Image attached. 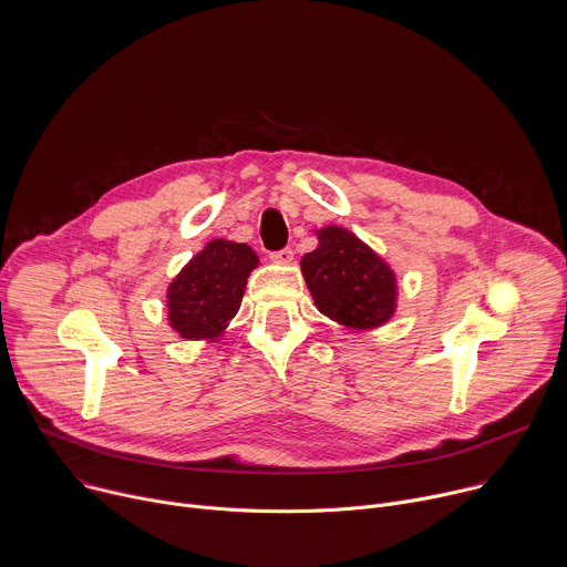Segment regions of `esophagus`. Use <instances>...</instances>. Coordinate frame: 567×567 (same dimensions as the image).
<instances>
[{"label":"esophagus","instance_id":"esophagus-1","mask_svg":"<svg viewBox=\"0 0 567 567\" xmlns=\"http://www.w3.org/2000/svg\"><path fill=\"white\" fill-rule=\"evenodd\" d=\"M269 258H271V262H276V265H291V262H293V251H291L289 247H285V249H280V251H274Z\"/></svg>","mask_w":567,"mask_h":567}]
</instances>
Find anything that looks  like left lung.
Instances as JSON below:
<instances>
[{"instance_id":"8db88e82","label":"left lung","mask_w":567,"mask_h":567,"mask_svg":"<svg viewBox=\"0 0 567 567\" xmlns=\"http://www.w3.org/2000/svg\"><path fill=\"white\" fill-rule=\"evenodd\" d=\"M316 237L318 247L302 256L300 271L318 311L354 332L385 326L399 296L390 265L343 226H322Z\"/></svg>"}]
</instances>
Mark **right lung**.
Returning a JSON list of instances; mask_svg holds the SVG:
<instances>
[{"mask_svg":"<svg viewBox=\"0 0 567 567\" xmlns=\"http://www.w3.org/2000/svg\"><path fill=\"white\" fill-rule=\"evenodd\" d=\"M258 265V254L249 245L210 239L168 285L171 328L186 341H217L237 313Z\"/></svg>","mask_w":567,"mask_h":567,"instance_id":"1","label":"right lung"}]
</instances>
